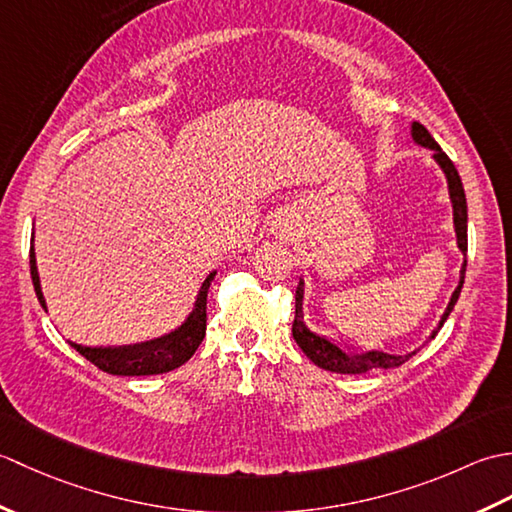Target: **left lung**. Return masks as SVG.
Returning <instances> with one entry per match:
<instances>
[{
	"mask_svg": "<svg viewBox=\"0 0 512 512\" xmlns=\"http://www.w3.org/2000/svg\"><path fill=\"white\" fill-rule=\"evenodd\" d=\"M411 138L413 143H418L420 147H427L433 151V160L438 162L440 169L447 176V184H449V198L453 204V226H455V237H458V248L462 250V255L466 257V246H469V239H466V222H469V213H466V195H464V187L460 180V173L455 169V165L451 162V158L444 154L440 149V145L433 140V136L427 132V127L420 123L411 125ZM464 273H466V259L460 270V284L458 288L453 290L451 301L447 310H444L442 319L438 323V328L431 332L429 339H436L438 330L444 325V321L449 319V314L453 310L455 303H458V297L462 292V284H464ZM292 336H295L297 345L303 350L310 361L314 365H319L328 372H336V374H365L369 369H389V367H398L402 363H407L409 358L416 354L418 350H413L409 354H385V352H365V354H352L345 352L343 347H339L336 343H332L325 336L314 334L306 323H303V279H299L297 286V295H295V323H292Z\"/></svg>",
	"mask_w": 512,
	"mask_h": 512,
	"instance_id": "8db88e82",
	"label": "left lung"
}]
</instances>
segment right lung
<instances>
[{
    "label": "right lung",
    "instance_id": "obj_1",
    "mask_svg": "<svg viewBox=\"0 0 512 512\" xmlns=\"http://www.w3.org/2000/svg\"><path fill=\"white\" fill-rule=\"evenodd\" d=\"M35 233L30 237V277L32 286H35L37 299L41 308L46 310V299L41 292V281L37 273V259H35ZM215 277L213 273L204 279V284L195 299V306L178 330H173L160 339L136 343V345H123V347H88L81 343H72L76 352L88 358L99 369L114 376H151V374H165L184 365L198 350L204 334H206V295H209V286Z\"/></svg>",
    "mask_w": 512,
    "mask_h": 512
}]
</instances>
